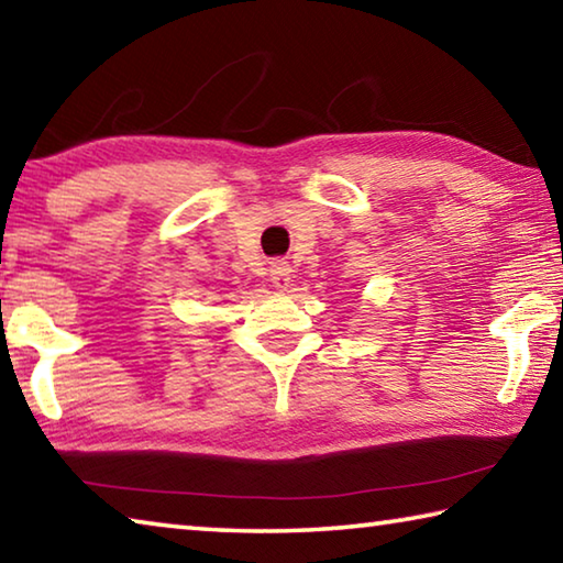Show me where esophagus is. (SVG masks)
Instances as JSON below:
<instances>
[{
  "label": "esophagus",
  "instance_id": "34e87169",
  "mask_svg": "<svg viewBox=\"0 0 563 563\" xmlns=\"http://www.w3.org/2000/svg\"><path fill=\"white\" fill-rule=\"evenodd\" d=\"M271 283H273V288H278V290L288 288V285H290V268H288V263L275 261V263L271 265Z\"/></svg>",
  "mask_w": 563,
  "mask_h": 563
}]
</instances>
